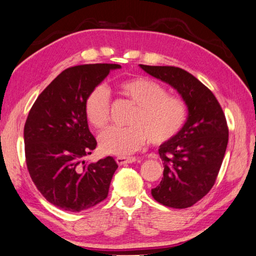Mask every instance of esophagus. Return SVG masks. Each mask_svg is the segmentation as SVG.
<instances>
[{
    "instance_id": "34e87169",
    "label": "esophagus",
    "mask_w": 256,
    "mask_h": 256,
    "mask_svg": "<svg viewBox=\"0 0 256 256\" xmlns=\"http://www.w3.org/2000/svg\"><path fill=\"white\" fill-rule=\"evenodd\" d=\"M116 163H118L119 166H122V164H127V163H132V162H135L136 158H126V156H118L116 158Z\"/></svg>"
}]
</instances>
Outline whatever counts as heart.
I'll return each mask as SVG.
<instances>
[{"instance_id": "obj_1", "label": "heart", "mask_w": 256, "mask_h": 256, "mask_svg": "<svg viewBox=\"0 0 256 256\" xmlns=\"http://www.w3.org/2000/svg\"><path fill=\"white\" fill-rule=\"evenodd\" d=\"M121 94L135 104L129 127H110L98 136L102 152L126 156L140 148L148 138L160 145L172 140L182 130L187 118V108L182 98L168 95L164 86L148 77H137L119 85ZM85 114L95 128L106 127L110 116V95L100 85L85 100Z\"/></svg>"}]
</instances>
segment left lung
<instances>
[{
    "instance_id": "8db88e82",
    "label": "left lung",
    "mask_w": 256,
    "mask_h": 256,
    "mask_svg": "<svg viewBox=\"0 0 256 256\" xmlns=\"http://www.w3.org/2000/svg\"><path fill=\"white\" fill-rule=\"evenodd\" d=\"M145 72L170 85L185 102L182 130L160 145L163 177L152 196L166 206L185 208L210 192L228 144V127L219 102L198 78L176 66L140 64Z\"/></svg>"
}]
</instances>
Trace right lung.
<instances>
[{
    "instance_id": "obj_1",
    "label": "right lung",
    "mask_w": 256,
    "mask_h": 256,
    "mask_svg": "<svg viewBox=\"0 0 256 256\" xmlns=\"http://www.w3.org/2000/svg\"><path fill=\"white\" fill-rule=\"evenodd\" d=\"M119 64L71 66L42 92L24 124L29 174L40 194L64 211L79 212L106 198L118 164L112 156L85 163L98 143L85 114V100Z\"/></svg>"
}]
</instances>
